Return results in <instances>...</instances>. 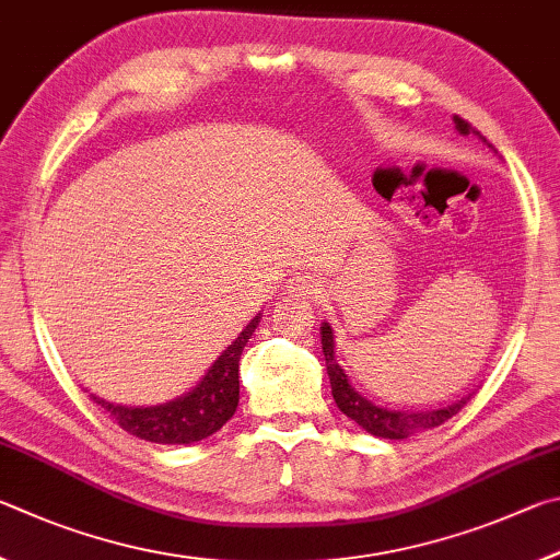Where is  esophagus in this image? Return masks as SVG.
Returning a JSON list of instances; mask_svg holds the SVG:
<instances>
[{
  "mask_svg": "<svg viewBox=\"0 0 560 560\" xmlns=\"http://www.w3.org/2000/svg\"><path fill=\"white\" fill-rule=\"evenodd\" d=\"M319 280L315 278L312 272H295L292 278L285 282V292L290 298H298V300H312V298H319Z\"/></svg>",
  "mask_w": 560,
  "mask_h": 560,
  "instance_id": "34e87169",
  "label": "esophagus"
}]
</instances>
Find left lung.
<instances>
[{
  "instance_id": "left-lung-1",
  "label": "left lung",
  "mask_w": 560,
  "mask_h": 560,
  "mask_svg": "<svg viewBox=\"0 0 560 560\" xmlns=\"http://www.w3.org/2000/svg\"><path fill=\"white\" fill-rule=\"evenodd\" d=\"M455 127L459 135H475L489 144L482 135H479L472 125L465 122L463 117H453ZM492 147V144H489ZM322 335V351H325V364H327V374H329V384H331V396H335V404L339 406L341 413L347 418L354 420L366 433L376 435V438H386V440H404L413 433H420V430H430L443 425L447 418H453L459 413L469 396L455 400L445 408H435V410H390V408H381L376 404H371L369 398H364L359 390L351 386V381L347 376V371L339 366L337 361V347H335V329L329 327V322H322L319 327Z\"/></svg>"
}]
</instances>
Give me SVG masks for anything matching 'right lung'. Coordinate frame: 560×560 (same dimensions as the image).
<instances>
[{"mask_svg":"<svg viewBox=\"0 0 560 560\" xmlns=\"http://www.w3.org/2000/svg\"><path fill=\"white\" fill-rule=\"evenodd\" d=\"M260 322L253 317L223 354L213 361L206 376L184 396L160 406H120L91 394L97 406L110 413L127 433L160 445H191L213 435L233 418L238 408V361Z\"/></svg>","mask_w":560,"mask_h":560,"instance_id":"1","label":"right lung"}]
</instances>
